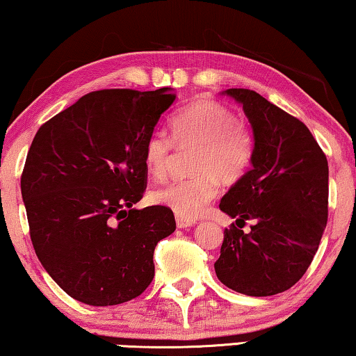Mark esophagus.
I'll return each mask as SVG.
<instances>
[{
  "instance_id": "1",
  "label": "esophagus",
  "mask_w": 356,
  "mask_h": 356,
  "mask_svg": "<svg viewBox=\"0 0 356 356\" xmlns=\"http://www.w3.org/2000/svg\"><path fill=\"white\" fill-rule=\"evenodd\" d=\"M195 223H197L195 220H188V218H183V216L177 215V226H178V228L186 229V228H191V226H194Z\"/></svg>"
}]
</instances>
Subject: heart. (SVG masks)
I'll use <instances>...</instances> for the list:
<instances>
[{
  "label": "heart",
  "mask_w": 356,
  "mask_h": 356,
  "mask_svg": "<svg viewBox=\"0 0 356 356\" xmlns=\"http://www.w3.org/2000/svg\"><path fill=\"white\" fill-rule=\"evenodd\" d=\"M175 147L194 149L191 173L194 177L154 191V204L172 209L183 218L193 220L220 193V181L238 183L254 157V135L245 122L238 120L229 107L202 97L191 102L170 122ZM173 159V145L165 135L154 133L143 152L144 168L156 181L167 178Z\"/></svg>",
  "instance_id": "obj_1"
}]
</instances>
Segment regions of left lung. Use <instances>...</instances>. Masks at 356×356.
<instances>
[{"mask_svg":"<svg viewBox=\"0 0 356 356\" xmlns=\"http://www.w3.org/2000/svg\"><path fill=\"white\" fill-rule=\"evenodd\" d=\"M254 130L252 168L223 195L218 280L252 297L284 292L305 275L327 223V159L303 122L247 88L226 90ZM247 219L256 225L241 231Z\"/></svg>","mask_w":356,"mask_h":356,"instance_id":"1","label":"left lung"}]
</instances>
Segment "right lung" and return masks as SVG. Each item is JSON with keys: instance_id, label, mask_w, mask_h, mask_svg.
Listing matches in <instances>:
<instances>
[{"instance_id": "1", "label": "right lung", "mask_w": 356, "mask_h": 356, "mask_svg": "<svg viewBox=\"0 0 356 356\" xmlns=\"http://www.w3.org/2000/svg\"><path fill=\"white\" fill-rule=\"evenodd\" d=\"M175 95L99 90L43 123L20 191L30 239L48 275L75 300L118 305L147 289L154 249L177 228L172 209L143 199L146 140Z\"/></svg>"}]
</instances>
